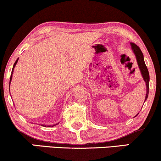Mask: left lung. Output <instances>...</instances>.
<instances>
[{
	"label": "left lung",
	"mask_w": 161,
	"mask_h": 161,
	"mask_svg": "<svg viewBox=\"0 0 161 161\" xmlns=\"http://www.w3.org/2000/svg\"><path fill=\"white\" fill-rule=\"evenodd\" d=\"M130 45H131L132 50H133V53L136 55V60H137L138 67H139V69L141 70V73L142 75L143 78H144V81L146 82L147 94H146V97H145V101H146L147 97H148V94H149V71L146 64H145V62L144 60V56H143V53L139 47L136 45L135 43H133V42H130Z\"/></svg>",
	"instance_id": "1"
}]
</instances>
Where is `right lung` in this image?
Returning a JSON list of instances; mask_svg holds the SVG:
<instances>
[{
    "label": "right lung",
    "instance_id": "obj_1",
    "mask_svg": "<svg viewBox=\"0 0 161 161\" xmlns=\"http://www.w3.org/2000/svg\"><path fill=\"white\" fill-rule=\"evenodd\" d=\"M17 61H18V58L17 59V61H15V63L14 64V66H13V68H12V75H11V77H10V80H9V86H10V82H11V80H12V73H13V69H14V67H15V65H16V64H17ZM42 126H45V125H42ZM54 126V125H53ZM46 127V126H45ZM49 127V126H48Z\"/></svg>",
    "mask_w": 161,
    "mask_h": 161
}]
</instances>
